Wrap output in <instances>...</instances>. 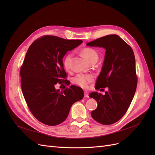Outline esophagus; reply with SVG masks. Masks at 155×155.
<instances>
[{
  "instance_id": "obj_1",
  "label": "esophagus",
  "mask_w": 155,
  "mask_h": 155,
  "mask_svg": "<svg viewBox=\"0 0 155 155\" xmlns=\"http://www.w3.org/2000/svg\"><path fill=\"white\" fill-rule=\"evenodd\" d=\"M84 96L85 97H88V92L87 91H85L84 92Z\"/></svg>"
}]
</instances>
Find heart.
Wrapping results in <instances>:
<instances>
[{"label":"heart","instance_id":"1","mask_svg":"<svg viewBox=\"0 0 155 155\" xmlns=\"http://www.w3.org/2000/svg\"><path fill=\"white\" fill-rule=\"evenodd\" d=\"M81 54L88 63H91L93 61H97L98 55L95 50L91 48H84L81 50ZM73 54L72 53L68 54L65 56L63 59V66L66 70H69L71 68L72 62ZM94 79V77L90 74H79L76 75L73 79V82L76 85L83 88H87L89 83H91Z\"/></svg>","mask_w":155,"mask_h":155}]
</instances>
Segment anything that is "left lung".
I'll return each instance as SVG.
<instances>
[{
	"mask_svg": "<svg viewBox=\"0 0 155 155\" xmlns=\"http://www.w3.org/2000/svg\"><path fill=\"white\" fill-rule=\"evenodd\" d=\"M104 48V63L96 80L95 88L108 87L105 95L93 92L89 97L97 103L91 112L92 118L103 125L120 120L127 111L137 86L135 57L132 48L117 35H108L87 44ZM102 90V89H101Z\"/></svg>",
	"mask_w": 155,
	"mask_h": 155,
	"instance_id": "8db88e82",
	"label": "left lung"
}]
</instances>
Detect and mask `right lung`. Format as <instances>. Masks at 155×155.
Listing matches in <instances>:
<instances>
[{
  "mask_svg": "<svg viewBox=\"0 0 155 155\" xmlns=\"http://www.w3.org/2000/svg\"><path fill=\"white\" fill-rule=\"evenodd\" d=\"M82 43L44 35L28 50L20 69L22 92L31 114L41 123L50 126L61 124L71 106L83 98L80 87L71 85L63 91L55 88L58 83L67 84L68 81L63 67L64 55Z\"/></svg>",
  "mask_w": 155,
  "mask_h": 155,
  "instance_id": "right-lung-1",
  "label": "right lung"
}]
</instances>
